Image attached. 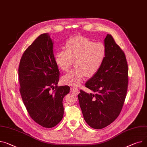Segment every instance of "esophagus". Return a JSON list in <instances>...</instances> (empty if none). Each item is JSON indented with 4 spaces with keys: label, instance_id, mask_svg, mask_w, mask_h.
<instances>
[{
    "label": "esophagus",
    "instance_id": "esophagus-1",
    "mask_svg": "<svg viewBox=\"0 0 147 147\" xmlns=\"http://www.w3.org/2000/svg\"><path fill=\"white\" fill-rule=\"evenodd\" d=\"M71 92L76 95H77L79 93V90L77 89V88H76V87H74L71 88Z\"/></svg>",
    "mask_w": 147,
    "mask_h": 147
}]
</instances>
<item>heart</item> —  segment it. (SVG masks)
<instances>
[{
  "label": "heart",
  "instance_id": "b5f03b06",
  "mask_svg": "<svg viewBox=\"0 0 147 147\" xmlns=\"http://www.w3.org/2000/svg\"><path fill=\"white\" fill-rule=\"evenodd\" d=\"M107 55L106 45L94 42L90 39L76 36L65 44V50L58 51L55 55L57 66L63 71H67L74 63V69L62 78L64 84L77 86L85 76L92 77L100 69Z\"/></svg>",
  "mask_w": 147,
  "mask_h": 147
}]
</instances>
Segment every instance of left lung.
Returning <instances> with one entry per match:
<instances>
[{
  "label": "left lung",
  "mask_w": 147,
  "mask_h": 147,
  "mask_svg": "<svg viewBox=\"0 0 147 147\" xmlns=\"http://www.w3.org/2000/svg\"><path fill=\"white\" fill-rule=\"evenodd\" d=\"M104 44L107 48L105 61L99 71L85 84L93 93L81 90L78 95L85 121L96 129L105 128L118 118L128 84V64L124 53L109 34L106 35Z\"/></svg>",
  "instance_id": "8db88e82"
}]
</instances>
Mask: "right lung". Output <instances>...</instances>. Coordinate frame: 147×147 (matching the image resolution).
<instances>
[{
  "instance_id": "obj_1",
  "label": "right lung",
  "mask_w": 147,
  "mask_h": 147,
  "mask_svg": "<svg viewBox=\"0 0 147 147\" xmlns=\"http://www.w3.org/2000/svg\"><path fill=\"white\" fill-rule=\"evenodd\" d=\"M49 34L39 36L25 50L19 67L20 93L31 118L44 128L55 126L63 119V100L70 87H58L60 71ZM55 89L51 92V90Z\"/></svg>"
}]
</instances>
